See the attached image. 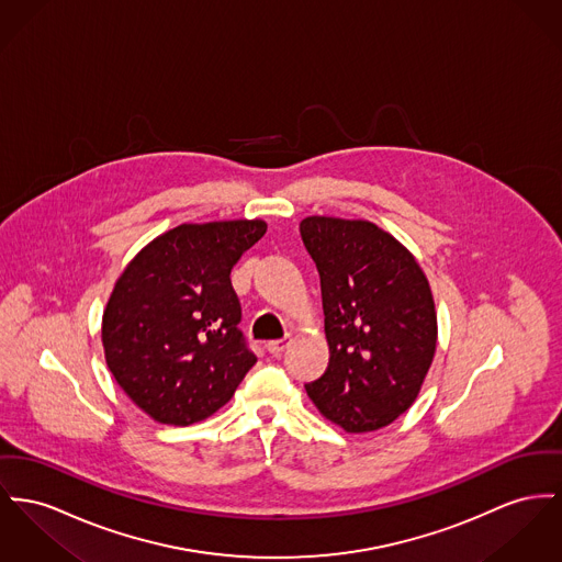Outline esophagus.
Returning <instances> with one entry per match:
<instances>
[{"label":"esophagus","mask_w":562,"mask_h":562,"mask_svg":"<svg viewBox=\"0 0 562 562\" xmlns=\"http://www.w3.org/2000/svg\"><path fill=\"white\" fill-rule=\"evenodd\" d=\"M292 345V337L279 338V340H270L268 342V351L274 356V358H281L283 351Z\"/></svg>","instance_id":"1"}]
</instances>
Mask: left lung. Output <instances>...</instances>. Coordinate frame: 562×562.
I'll use <instances>...</instances> for the list:
<instances>
[{
    "mask_svg": "<svg viewBox=\"0 0 562 562\" xmlns=\"http://www.w3.org/2000/svg\"><path fill=\"white\" fill-rule=\"evenodd\" d=\"M319 270L326 373L306 383L319 413L345 432L392 424L417 398L437 351V311L412 251L364 220L300 222Z\"/></svg>",
    "mask_w": 562,
    "mask_h": 562,
    "instance_id": "8db88e82",
    "label": "left lung"
}]
</instances>
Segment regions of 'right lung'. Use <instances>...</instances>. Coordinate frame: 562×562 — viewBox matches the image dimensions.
I'll list each match as a JSON object with an SVG mask.
<instances>
[{
	"mask_svg": "<svg viewBox=\"0 0 562 562\" xmlns=\"http://www.w3.org/2000/svg\"><path fill=\"white\" fill-rule=\"evenodd\" d=\"M263 234L262 220L177 225L116 279L102 317L106 364L155 422L206 419L258 362L229 272Z\"/></svg>",
	"mask_w": 562,
	"mask_h": 562,
	"instance_id": "right-lung-1",
	"label": "right lung"
}]
</instances>
